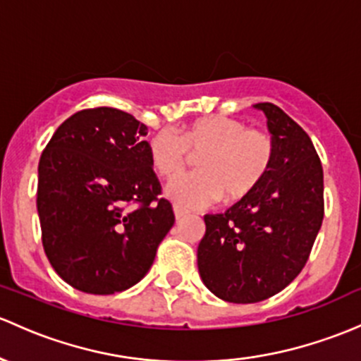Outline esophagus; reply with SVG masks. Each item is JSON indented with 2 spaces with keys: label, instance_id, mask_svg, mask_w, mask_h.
<instances>
[{
  "label": "esophagus",
  "instance_id": "1",
  "mask_svg": "<svg viewBox=\"0 0 361 361\" xmlns=\"http://www.w3.org/2000/svg\"><path fill=\"white\" fill-rule=\"evenodd\" d=\"M187 214H188V211L181 209L180 206H174V218H176V221H180V219H183Z\"/></svg>",
  "mask_w": 361,
  "mask_h": 361
}]
</instances>
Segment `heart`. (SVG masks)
<instances>
[{"mask_svg": "<svg viewBox=\"0 0 361 361\" xmlns=\"http://www.w3.org/2000/svg\"><path fill=\"white\" fill-rule=\"evenodd\" d=\"M150 164L164 180L183 173L190 154L199 155V171L169 183L166 195L181 207L247 200L263 185L275 161V143L263 130L225 116L200 117L185 126L181 136L159 131L147 145Z\"/></svg>", "mask_w": 361, "mask_h": 361, "instance_id": "obj_1", "label": "heart"}]
</instances>
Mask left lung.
Segmentation results:
<instances>
[{
	"instance_id": "8db88e82",
	"label": "left lung",
	"mask_w": 361,
	"mask_h": 361,
	"mask_svg": "<svg viewBox=\"0 0 361 361\" xmlns=\"http://www.w3.org/2000/svg\"><path fill=\"white\" fill-rule=\"evenodd\" d=\"M254 109L267 116L275 161L247 200L204 216L197 249L204 286L237 305L286 289L305 268L324 219V169L310 136L276 105Z\"/></svg>"
}]
</instances>
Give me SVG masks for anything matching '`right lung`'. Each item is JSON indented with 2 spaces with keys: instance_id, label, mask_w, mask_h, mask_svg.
Returning <instances> with one entry per match:
<instances>
[{
  "instance_id": "obj_1",
  "label": "right lung",
  "mask_w": 361,
  "mask_h": 361,
  "mask_svg": "<svg viewBox=\"0 0 361 361\" xmlns=\"http://www.w3.org/2000/svg\"><path fill=\"white\" fill-rule=\"evenodd\" d=\"M145 135L131 114L86 109L63 121L41 154L36 204L43 247L74 289L100 295L130 289L174 225L169 200L159 199Z\"/></svg>"
}]
</instances>
